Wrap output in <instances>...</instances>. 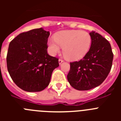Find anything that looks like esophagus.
<instances>
[{"instance_id":"34e87169","label":"esophagus","mask_w":121,"mask_h":121,"mask_svg":"<svg viewBox=\"0 0 121 121\" xmlns=\"http://www.w3.org/2000/svg\"><path fill=\"white\" fill-rule=\"evenodd\" d=\"M63 62H64V60H63L62 59H59V65H60V64H61Z\"/></svg>"}]
</instances>
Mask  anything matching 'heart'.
Instances as JSON below:
<instances>
[{
  "label": "heart",
  "mask_w": 121,
  "mask_h": 121,
  "mask_svg": "<svg viewBox=\"0 0 121 121\" xmlns=\"http://www.w3.org/2000/svg\"><path fill=\"white\" fill-rule=\"evenodd\" d=\"M91 44V37L89 33L81 30H64L54 35V39H48V49L51 55L59 53L63 48L64 57L74 61L87 54Z\"/></svg>",
  "instance_id": "obj_1"
}]
</instances>
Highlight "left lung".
Here are the masks:
<instances>
[{"label": "left lung", "instance_id": "left-lung-1", "mask_svg": "<svg viewBox=\"0 0 121 121\" xmlns=\"http://www.w3.org/2000/svg\"><path fill=\"white\" fill-rule=\"evenodd\" d=\"M91 44L87 54L78 62L70 63L67 79L78 90H88L99 86L110 71L113 54L110 43L95 31L90 33Z\"/></svg>", "mask_w": 121, "mask_h": 121}]
</instances>
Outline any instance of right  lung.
Wrapping results in <instances>:
<instances>
[{
  "mask_svg": "<svg viewBox=\"0 0 121 121\" xmlns=\"http://www.w3.org/2000/svg\"><path fill=\"white\" fill-rule=\"evenodd\" d=\"M50 32L42 28L19 34L9 43L6 64L11 78L19 88L37 92L49 85L58 59L47 53Z\"/></svg>",
  "mask_w": 121,
  "mask_h": 121,
  "instance_id": "right-lung-1",
  "label": "right lung"
}]
</instances>
